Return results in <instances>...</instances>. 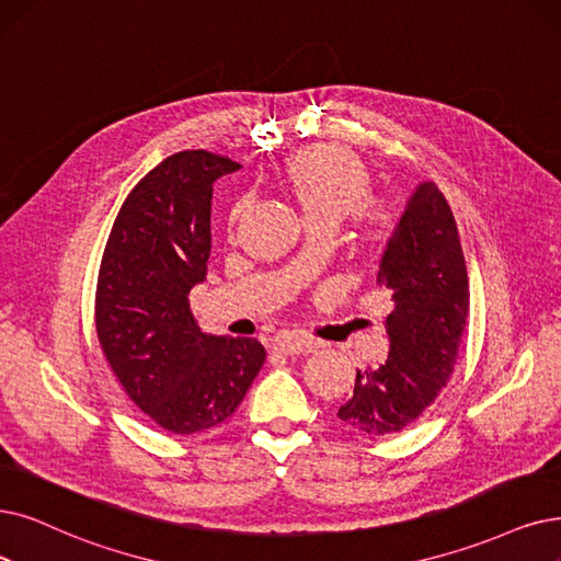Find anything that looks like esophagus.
Instances as JSON below:
<instances>
[{
  "label": "esophagus",
  "instance_id": "1",
  "mask_svg": "<svg viewBox=\"0 0 561 561\" xmlns=\"http://www.w3.org/2000/svg\"><path fill=\"white\" fill-rule=\"evenodd\" d=\"M274 350H276V352H280V354L293 356V354L310 352V350H312V341L304 339V335H287V339H280V341H276Z\"/></svg>",
  "mask_w": 561,
  "mask_h": 561
}]
</instances>
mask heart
I'll list each match as a JSON object with an SVG mask.
<instances>
[{
    "label": "heart",
    "instance_id": "b5f03b06",
    "mask_svg": "<svg viewBox=\"0 0 561 561\" xmlns=\"http://www.w3.org/2000/svg\"><path fill=\"white\" fill-rule=\"evenodd\" d=\"M283 182L297 197L310 226L312 222L335 226L345 216L354 214L366 241L382 243L393 234V211L382 203L368 199V170L354 153L341 147L318 145L293 153L283 165ZM241 211L243 199H237L228 216L230 228Z\"/></svg>",
    "mask_w": 561,
    "mask_h": 561
}]
</instances>
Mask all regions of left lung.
I'll return each instance as SVG.
<instances>
[{"mask_svg": "<svg viewBox=\"0 0 561 561\" xmlns=\"http://www.w3.org/2000/svg\"><path fill=\"white\" fill-rule=\"evenodd\" d=\"M377 285L391 293L389 356L356 370L339 410L347 428L385 437L408 428L451 379L469 312V283L454 211L433 182L414 188L379 262Z\"/></svg>", "mask_w": 561, "mask_h": 561, "instance_id": "left-lung-1", "label": "left lung"}]
</instances>
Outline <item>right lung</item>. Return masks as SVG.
Here are the masks:
<instances>
[{
	"label": "right lung",
	"instance_id": "1",
	"mask_svg": "<svg viewBox=\"0 0 561 561\" xmlns=\"http://www.w3.org/2000/svg\"><path fill=\"white\" fill-rule=\"evenodd\" d=\"M239 168L205 149L168 156L124 199L101 260V350L126 396L174 435L232 416L266 356L255 339L199 331L188 304L207 276L214 182Z\"/></svg>",
	"mask_w": 561,
	"mask_h": 561
}]
</instances>
